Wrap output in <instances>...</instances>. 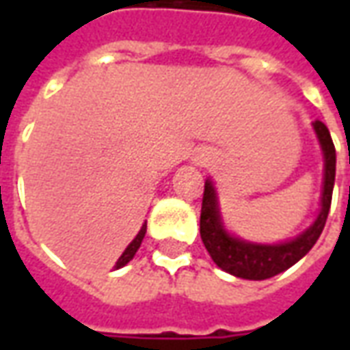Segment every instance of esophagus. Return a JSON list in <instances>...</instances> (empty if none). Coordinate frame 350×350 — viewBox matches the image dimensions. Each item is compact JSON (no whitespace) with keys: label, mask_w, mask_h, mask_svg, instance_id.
Returning <instances> with one entry per match:
<instances>
[{"label":"esophagus","mask_w":350,"mask_h":350,"mask_svg":"<svg viewBox=\"0 0 350 350\" xmlns=\"http://www.w3.org/2000/svg\"><path fill=\"white\" fill-rule=\"evenodd\" d=\"M213 161V155L210 150H206V148H200L197 152L193 153V163L198 165V167H206V165H210Z\"/></svg>","instance_id":"obj_1"}]
</instances>
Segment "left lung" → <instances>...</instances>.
<instances>
[{
    "label": "left lung",
    "instance_id": "1",
    "mask_svg": "<svg viewBox=\"0 0 350 350\" xmlns=\"http://www.w3.org/2000/svg\"><path fill=\"white\" fill-rule=\"evenodd\" d=\"M311 125L323 150V193H321V208L315 221L298 236L279 243H257L238 238L223 223L215 185L210 178L204 182V197L200 210V238L212 260L221 270H225L234 278L251 279V281L273 278L281 271L288 270L301 257H306L319 240L330 212L332 191L336 182V148L332 142L330 131L323 122L315 120Z\"/></svg>",
    "mask_w": 350,
    "mask_h": 350
}]
</instances>
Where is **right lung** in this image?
<instances>
[{
    "instance_id": "right-lung-1",
    "label": "right lung",
    "mask_w": 350,
    "mask_h": 350,
    "mask_svg": "<svg viewBox=\"0 0 350 350\" xmlns=\"http://www.w3.org/2000/svg\"><path fill=\"white\" fill-rule=\"evenodd\" d=\"M146 236V223L142 225V228L138 230V234L135 236V240L125 247V251L122 253V257L118 258V262H116L114 270H120V268H123L125 264L129 262V260H133V257H135V253L138 251V247H140V243H142V240H144Z\"/></svg>"
}]
</instances>
